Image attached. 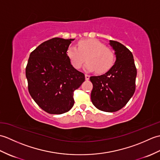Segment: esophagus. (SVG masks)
Segmentation results:
<instances>
[{
  "instance_id": "34e87169",
  "label": "esophagus",
  "mask_w": 160,
  "mask_h": 160,
  "mask_svg": "<svg viewBox=\"0 0 160 160\" xmlns=\"http://www.w3.org/2000/svg\"><path fill=\"white\" fill-rule=\"evenodd\" d=\"M89 78H90V76H89V75L85 74V80H89Z\"/></svg>"
}]
</instances>
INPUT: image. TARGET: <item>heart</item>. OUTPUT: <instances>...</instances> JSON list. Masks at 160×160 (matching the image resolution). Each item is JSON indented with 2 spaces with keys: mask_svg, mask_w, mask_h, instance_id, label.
Instances as JSON below:
<instances>
[{
  "mask_svg": "<svg viewBox=\"0 0 160 160\" xmlns=\"http://www.w3.org/2000/svg\"><path fill=\"white\" fill-rule=\"evenodd\" d=\"M67 56L75 69H80L85 61L84 68L87 71L96 70L98 73H104L109 70L115 62L113 51L97 40H84L80 41L78 47H68Z\"/></svg>",
  "mask_w": 160,
  "mask_h": 160,
  "instance_id": "heart-1",
  "label": "heart"
}]
</instances>
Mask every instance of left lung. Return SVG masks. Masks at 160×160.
I'll return each mask as SVG.
<instances>
[{
	"mask_svg": "<svg viewBox=\"0 0 160 160\" xmlns=\"http://www.w3.org/2000/svg\"><path fill=\"white\" fill-rule=\"evenodd\" d=\"M109 42L116 60L106 73L90 77L93 84L91 99L99 110L115 112L124 107L133 96L137 69L131 51L120 42Z\"/></svg>",
	"mask_w": 160,
	"mask_h": 160,
	"instance_id": "obj_1",
	"label": "left lung"
}]
</instances>
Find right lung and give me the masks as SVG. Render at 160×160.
<instances>
[{
    "label": "right lung",
    "mask_w": 160,
    "mask_h": 160,
    "mask_svg": "<svg viewBox=\"0 0 160 160\" xmlns=\"http://www.w3.org/2000/svg\"><path fill=\"white\" fill-rule=\"evenodd\" d=\"M74 39L53 38L30 53L25 74L36 103L50 114H62L74 104L73 92L85 80L71 65L67 51Z\"/></svg>",
    "instance_id": "obj_1"
}]
</instances>
